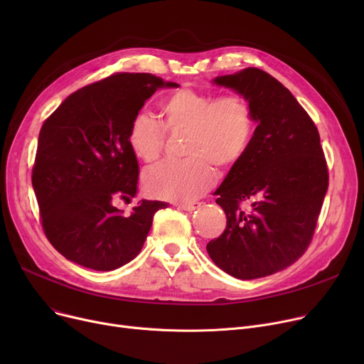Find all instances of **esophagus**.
Listing matches in <instances>:
<instances>
[{"label":"esophagus","mask_w":364,"mask_h":364,"mask_svg":"<svg viewBox=\"0 0 364 364\" xmlns=\"http://www.w3.org/2000/svg\"><path fill=\"white\" fill-rule=\"evenodd\" d=\"M178 209H183V211H187V213H193L196 211V209L200 206L199 202H190V203H177Z\"/></svg>","instance_id":"obj_1"}]
</instances>
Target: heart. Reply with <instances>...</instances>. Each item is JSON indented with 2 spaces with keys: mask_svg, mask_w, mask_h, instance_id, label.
<instances>
[{
  "mask_svg": "<svg viewBox=\"0 0 364 364\" xmlns=\"http://www.w3.org/2000/svg\"><path fill=\"white\" fill-rule=\"evenodd\" d=\"M162 125L147 112H139L128 129V146L144 164L155 162L165 141V131L186 132L184 156L180 164H162L149 169L143 183L146 192L169 202H192L217 181L213 165H236L250 149L254 136L252 109L240 95L180 90L161 103Z\"/></svg>",
  "mask_w": 364,
  "mask_h": 364,
  "instance_id": "obj_1",
  "label": "heart"
}]
</instances>
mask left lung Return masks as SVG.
<instances>
[{"label": "left lung", "mask_w": 364, "mask_h": 364, "mask_svg": "<svg viewBox=\"0 0 364 364\" xmlns=\"http://www.w3.org/2000/svg\"><path fill=\"white\" fill-rule=\"evenodd\" d=\"M250 103L257 128L245 156L215 190L224 233L206 245L220 269L242 280L274 274L307 250L328 192L318 131L292 92L257 68L215 76ZM251 200L247 212L240 202Z\"/></svg>", "instance_id": "obj_1"}]
</instances>
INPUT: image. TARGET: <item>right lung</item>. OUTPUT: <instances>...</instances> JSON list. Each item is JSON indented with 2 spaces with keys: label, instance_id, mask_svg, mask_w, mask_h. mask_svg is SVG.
<instances>
[{
  "label": "right lung",
  "instance_id": "obj_1",
  "mask_svg": "<svg viewBox=\"0 0 364 364\" xmlns=\"http://www.w3.org/2000/svg\"><path fill=\"white\" fill-rule=\"evenodd\" d=\"M177 87L151 73H117L70 94L44 122L32 186L44 233L66 259L110 272L141 251L168 203L141 199L129 215L113 205L137 195L128 129L153 92Z\"/></svg>",
  "mask_w": 364,
  "mask_h": 364
}]
</instances>
